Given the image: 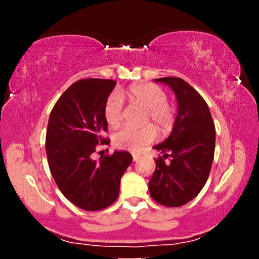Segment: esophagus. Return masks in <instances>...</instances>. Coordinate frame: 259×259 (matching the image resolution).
<instances>
[{"mask_svg": "<svg viewBox=\"0 0 259 259\" xmlns=\"http://www.w3.org/2000/svg\"><path fill=\"white\" fill-rule=\"evenodd\" d=\"M140 159V155L138 154H133V161H138Z\"/></svg>", "mask_w": 259, "mask_h": 259, "instance_id": "esophagus-1", "label": "esophagus"}]
</instances>
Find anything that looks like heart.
Here are the masks:
<instances>
[{
    "instance_id": "b5f03b06",
    "label": "heart",
    "mask_w": 259,
    "mask_h": 259,
    "mask_svg": "<svg viewBox=\"0 0 259 259\" xmlns=\"http://www.w3.org/2000/svg\"><path fill=\"white\" fill-rule=\"evenodd\" d=\"M127 97L133 104L146 108L145 122H152L160 132L171 130L175 122V109L167 102V95L153 83L134 84L127 91ZM106 122L116 127L122 119V94L114 92L107 98L104 106ZM157 132L153 126L122 127L113 136V144L120 150L139 152L155 139Z\"/></svg>"
}]
</instances>
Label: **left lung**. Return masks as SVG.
Listing matches in <instances>:
<instances>
[{
	"label": "left lung",
	"mask_w": 259,
	"mask_h": 259,
	"mask_svg": "<svg viewBox=\"0 0 259 259\" xmlns=\"http://www.w3.org/2000/svg\"><path fill=\"white\" fill-rule=\"evenodd\" d=\"M177 99V116L171 134L154 150L162 157L148 183L150 194L164 206H183L196 198L210 175L215 146V130L208 106L201 95L180 77H160ZM170 157V162L163 160Z\"/></svg>",
	"instance_id": "obj_1"
}]
</instances>
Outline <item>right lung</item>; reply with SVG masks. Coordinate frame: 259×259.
Masks as SVG:
<instances>
[{"instance_id":"add662e5","label":"right lung","mask_w":259,"mask_h":259,"mask_svg":"<svg viewBox=\"0 0 259 259\" xmlns=\"http://www.w3.org/2000/svg\"><path fill=\"white\" fill-rule=\"evenodd\" d=\"M116 81L83 79L74 82L52 109L46 153L56 185L75 206L86 211L108 207L119 196L120 180L132 162L126 151L92 159L98 144H107L105 102Z\"/></svg>"}]
</instances>
